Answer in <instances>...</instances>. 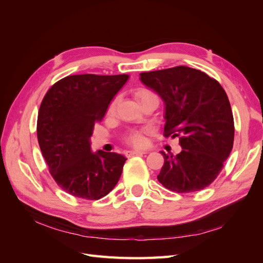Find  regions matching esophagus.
<instances>
[{"label": "esophagus", "mask_w": 263, "mask_h": 263, "mask_svg": "<svg viewBox=\"0 0 263 263\" xmlns=\"http://www.w3.org/2000/svg\"><path fill=\"white\" fill-rule=\"evenodd\" d=\"M142 154H146V151H141V150H130V151H127L125 154L126 157H130L134 155H142Z\"/></svg>", "instance_id": "1"}]
</instances>
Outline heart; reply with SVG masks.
<instances>
[{
  "mask_svg": "<svg viewBox=\"0 0 263 263\" xmlns=\"http://www.w3.org/2000/svg\"><path fill=\"white\" fill-rule=\"evenodd\" d=\"M151 95H155L153 92H150L148 90H141L137 93V98L139 100L144 99V98H147V97H151ZM118 101H119V98L118 97H115L112 102L109 103V105L107 107V114L112 115L115 113L116 110V106L118 104ZM126 141L128 142V144L133 145V146H136V147H139V146H142L145 144V136H144V133H142L141 130H133L128 134V136L126 137Z\"/></svg>",
  "mask_w": 263,
  "mask_h": 263,
  "instance_id": "b5f03b06",
  "label": "heart"
}]
</instances>
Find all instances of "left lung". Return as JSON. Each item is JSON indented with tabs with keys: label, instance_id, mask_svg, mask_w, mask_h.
I'll return each mask as SVG.
<instances>
[{
	"label": "left lung",
	"instance_id": "8db88e82",
	"mask_svg": "<svg viewBox=\"0 0 263 263\" xmlns=\"http://www.w3.org/2000/svg\"><path fill=\"white\" fill-rule=\"evenodd\" d=\"M140 80L165 104L164 137L179 138L177 156L161 151L158 181L177 193L208 187L233 149L235 126L227 94L201 70L178 66L140 73Z\"/></svg>",
	"mask_w": 263,
	"mask_h": 263
}]
</instances>
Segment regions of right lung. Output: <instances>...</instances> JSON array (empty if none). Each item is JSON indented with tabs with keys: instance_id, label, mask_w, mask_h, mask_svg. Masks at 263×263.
I'll return each instance as SVG.
<instances>
[{
	"instance_id": "1",
	"label": "right lung",
	"mask_w": 263,
	"mask_h": 263,
	"mask_svg": "<svg viewBox=\"0 0 263 263\" xmlns=\"http://www.w3.org/2000/svg\"><path fill=\"white\" fill-rule=\"evenodd\" d=\"M128 74L68 76L43 99L37 138L55 183L83 200H100L114 189L127 159L116 153L91 151L94 126L104 117Z\"/></svg>"
}]
</instances>
